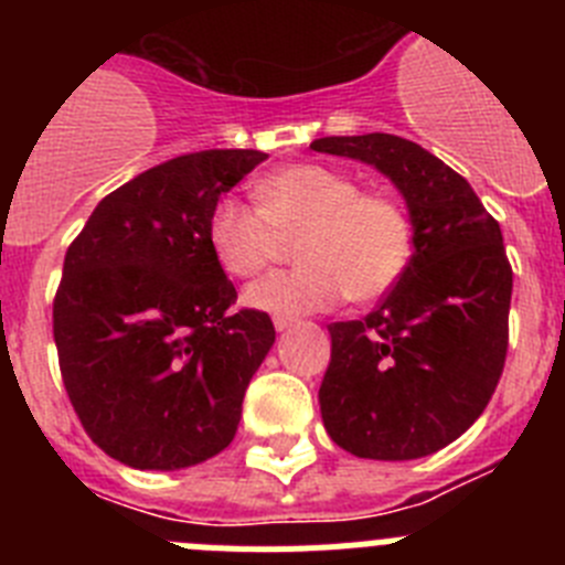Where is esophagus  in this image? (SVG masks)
<instances>
[{"label":"esophagus","mask_w":565,"mask_h":565,"mask_svg":"<svg viewBox=\"0 0 565 565\" xmlns=\"http://www.w3.org/2000/svg\"><path fill=\"white\" fill-rule=\"evenodd\" d=\"M294 326V317H282V313H277V317H274V328H277V331H286V328H291Z\"/></svg>","instance_id":"obj_1"}]
</instances>
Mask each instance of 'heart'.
<instances>
[{
    "instance_id": "obj_1",
    "label": "heart",
    "mask_w": 565,
    "mask_h": 565,
    "mask_svg": "<svg viewBox=\"0 0 565 565\" xmlns=\"http://www.w3.org/2000/svg\"><path fill=\"white\" fill-rule=\"evenodd\" d=\"M257 203L221 198L209 214V246L223 271L254 277L299 232L297 268L274 271L246 288L254 311H322L351 294L384 297L413 259L411 214L393 194L362 192L353 174L326 163H294L257 183Z\"/></svg>"
}]
</instances>
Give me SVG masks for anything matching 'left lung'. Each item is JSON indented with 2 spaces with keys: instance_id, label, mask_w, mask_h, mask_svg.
Masks as SVG:
<instances>
[{
  "instance_id": "obj_1",
  "label": "left lung",
  "mask_w": 565,
  "mask_h": 565,
  "mask_svg": "<svg viewBox=\"0 0 565 565\" xmlns=\"http://www.w3.org/2000/svg\"><path fill=\"white\" fill-rule=\"evenodd\" d=\"M311 149L371 163L404 194L411 268L364 319L333 322L319 407L342 450L411 461L469 430L509 348L512 266L498 221L456 169L387 132L333 135Z\"/></svg>"
}]
</instances>
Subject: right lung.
Masks as SVG:
<instances>
[{"mask_svg":"<svg viewBox=\"0 0 565 565\" xmlns=\"http://www.w3.org/2000/svg\"><path fill=\"white\" fill-rule=\"evenodd\" d=\"M257 149L178 154L109 192L64 254L53 339L87 436L135 469H183L232 444L274 344L266 311L209 246V214L266 161Z\"/></svg>","mask_w":565,"mask_h":565,"instance_id":"1","label":"right lung"}]
</instances>
